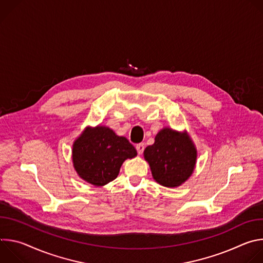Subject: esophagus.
Segmentation results:
<instances>
[{
    "instance_id": "34e87169",
    "label": "esophagus",
    "mask_w": 263,
    "mask_h": 263,
    "mask_svg": "<svg viewBox=\"0 0 263 263\" xmlns=\"http://www.w3.org/2000/svg\"><path fill=\"white\" fill-rule=\"evenodd\" d=\"M136 149H137V153L139 154V155H141L142 154V152H143V149H144V143H138V144H136Z\"/></svg>"
}]
</instances>
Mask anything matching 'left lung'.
Returning a JSON list of instances; mask_svg holds the SVG:
<instances>
[{
	"label": "left lung",
	"mask_w": 263,
	"mask_h": 263,
	"mask_svg": "<svg viewBox=\"0 0 263 263\" xmlns=\"http://www.w3.org/2000/svg\"><path fill=\"white\" fill-rule=\"evenodd\" d=\"M143 156L156 182L165 187H178L195 170L197 148L186 132L163 128L155 142L145 147Z\"/></svg>",
	"instance_id": "left-lung-1"
}]
</instances>
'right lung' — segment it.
<instances>
[{
	"instance_id": "add662e5",
	"label": "right lung",
	"mask_w": 263,
	"mask_h": 263,
	"mask_svg": "<svg viewBox=\"0 0 263 263\" xmlns=\"http://www.w3.org/2000/svg\"><path fill=\"white\" fill-rule=\"evenodd\" d=\"M137 155L135 147L124 136L108 127L86 128L72 144V163L84 181L103 186L114 181L123 162Z\"/></svg>"
}]
</instances>
